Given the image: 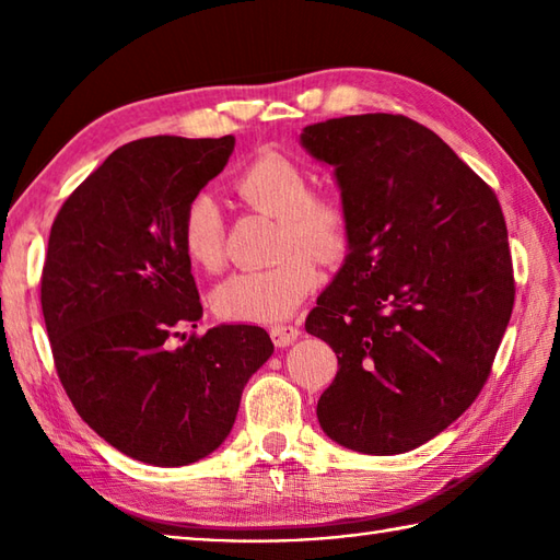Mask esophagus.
Returning <instances> with one entry per match:
<instances>
[{
    "label": "esophagus",
    "instance_id": "1",
    "mask_svg": "<svg viewBox=\"0 0 560 560\" xmlns=\"http://www.w3.org/2000/svg\"><path fill=\"white\" fill-rule=\"evenodd\" d=\"M301 335H303L301 327H295V325L271 327V339H273V343H277V347H289V343H293Z\"/></svg>",
    "mask_w": 560,
    "mask_h": 560
}]
</instances>
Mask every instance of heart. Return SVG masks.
Wrapping results in <instances>:
<instances>
[{"label": "heart", "mask_w": 560, "mask_h": 560, "mask_svg": "<svg viewBox=\"0 0 560 560\" xmlns=\"http://www.w3.org/2000/svg\"><path fill=\"white\" fill-rule=\"evenodd\" d=\"M235 195L245 205L277 217L281 253L303 246L335 261L351 245V213L343 199L313 192L303 165L277 151L259 153L237 173ZM185 257L197 269L217 271L223 261V217L209 197L187 205L180 223ZM319 283V269L307 254H291L267 269H245L213 291V311L233 323H281L295 313Z\"/></svg>", "instance_id": "heart-1"}]
</instances>
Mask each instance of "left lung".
<instances>
[{"label": "left lung", "mask_w": 560, "mask_h": 560, "mask_svg": "<svg viewBox=\"0 0 560 560\" xmlns=\"http://www.w3.org/2000/svg\"><path fill=\"white\" fill-rule=\"evenodd\" d=\"M301 141L335 165L351 213L349 255L305 319L339 359L317 421L343 447L399 455L457 421L491 375L515 303L503 211L404 115L337 117Z\"/></svg>", "instance_id": "obj_1"}]
</instances>
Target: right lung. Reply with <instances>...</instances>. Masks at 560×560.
<instances>
[{
	"mask_svg": "<svg viewBox=\"0 0 560 560\" xmlns=\"http://www.w3.org/2000/svg\"><path fill=\"white\" fill-rule=\"evenodd\" d=\"M233 147L231 135L129 141L67 197L47 243L40 305L59 383L105 443L153 467L217 450L273 353L255 325L180 335L201 317L183 213Z\"/></svg>",
	"mask_w": 560,
	"mask_h": 560,
	"instance_id": "add662e5",
	"label": "right lung"
}]
</instances>
